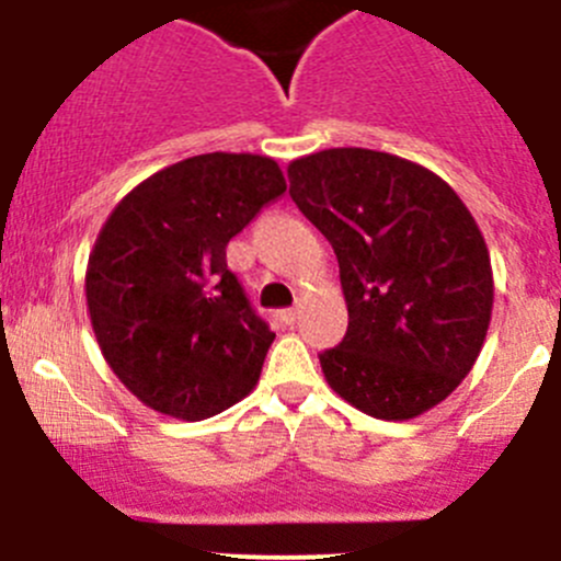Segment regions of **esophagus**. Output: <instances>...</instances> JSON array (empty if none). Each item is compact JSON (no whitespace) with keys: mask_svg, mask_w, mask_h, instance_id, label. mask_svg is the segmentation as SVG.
Returning a JSON list of instances; mask_svg holds the SVG:
<instances>
[{"mask_svg":"<svg viewBox=\"0 0 561 561\" xmlns=\"http://www.w3.org/2000/svg\"><path fill=\"white\" fill-rule=\"evenodd\" d=\"M279 320L285 322V325H293V322L298 320V307H293V309H282V312H279Z\"/></svg>","mask_w":561,"mask_h":561,"instance_id":"34e87169","label":"esophagus"}]
</instances>
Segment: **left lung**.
Listing matches in <instances>:
<instances>
[{"label": "left lung", "instance_id": "8db88e82", "mask_svg": "<svg viewBox=\"0 0 561 561\" xmlns=\"http://www.w3.org/2000/svg\"><path fill=\"white\" fill-rule=\"evenodd\" d=\"M290 197L331 241L347 333L320 353L328 386L360 412L407 421L469 375L494 307L491 257L461 197L410 160L325 149L293 160Z\"/></svg>", "mask_w": 561, "mask_h": 561}]
</instances>
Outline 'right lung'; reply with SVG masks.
<instances>
[{"label": "right lung", "mask_w": 561, "mask_h": 561, "mask_svg": "<svg viewBox=\"0 0 561 561\" xmlns=\"http://www.w3.org/2000/svg\"><path fill=\"white\" fill-rule=\"evenodd\" d=\"M285 190L271 157L214 151L149 175L111 211L89 254V317L113 375L146 407L203 421L257 386L276 333L225 247Z\"/></svg>", "instance_id": "add662e5"}]
</instances>
